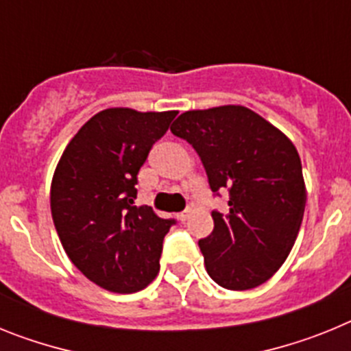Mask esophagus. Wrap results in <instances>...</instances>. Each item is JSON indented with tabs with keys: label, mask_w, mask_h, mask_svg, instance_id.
<instances>
[{
	"label": "esophagus",
	"mask_w": 351,
	"mask_h": 351,
	"mask_svg": "<svg viewBox=\"0 0 351 351\" xmlns=\"http://www.w3.org/2000/svg\"><path fill=\"white\" fill-rule=\"evenodd\" d=\"M190 213H191L190 209H184V210H181V213H178V219H179V221L184 223L186 219L190 218Z\"/></svg>",
	"instance_id": "34e87169"
}]
</instances>
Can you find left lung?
<instances>
[{"mask_svg": "<svg viewBox=\"0 0 351 351\" xmlns=\"http://www.w3.org/2000/svg\"><path fill=\"white\" fill-rule=\"evenodd\" d=\"M170 130L197 151L210 191L228 193V213L214 209V230L198 241L207 274L228 290L265 283L302 223L306 188L295 145L241 105L190 110Z\"/></svg>", "mask_w": 351, "mask_h": 351, "instance_id": "8db88e82", "label": "left lung"}]
</instances>
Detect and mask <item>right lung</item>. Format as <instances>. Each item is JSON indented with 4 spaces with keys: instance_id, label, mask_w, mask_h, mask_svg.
<instances>
[{
    "instance_id": "obj_1",
    "label": "right lung",
    "mask_w": 351,
    "mask_h": 351,
    "mask_svg": "<svg viewBox=\"0 0 351 351\" xmlns=\"http://www.w3.org/2000/svg\"><path fill=\"white\" fill-rule=\"evenodd\" d=\"M176 110H101L64 149L51 186L54 226L68 258L116 293L147 287L160 271L163 239L176 219L133 206L137 176Z\"/></svg>"
}]
</instances>
